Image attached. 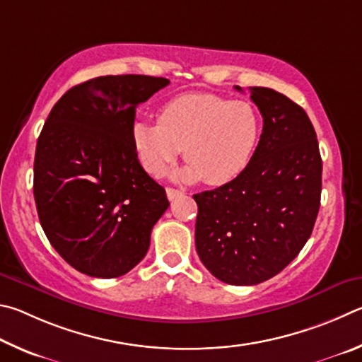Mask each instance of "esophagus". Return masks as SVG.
<instances>
[{"label": "esophagus", "mask_w": 362, "mask_h": 362, "mask_svg": "<svg viewBox=\"0 0 362 362\" xmlns=\"http://www.w3.org/2000/svg\"><path fill=\"white\" fill-rule=\"evenodd\" d=\"M180 195H182V192L180 191V189L167 187V197H168V200H175V199L180 197Z\"/></svg>", "instance_id": "esophagus-1"}]
</instances>
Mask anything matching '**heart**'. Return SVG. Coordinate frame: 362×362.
Listing matches in <instances>:
<instances>
[{"label":"heart","instance_id":"obj_1","mask_svg":"<svg viewBox=\"0 0 362 362\" xmlns=\"http://www.w3.org/2000/svg\"><path fill=\"white\" fill-rule=\"evenodd\" d=\"M261 135V119L246 101L214 93H185L160 107L157 122L132 125L136 157L149 175L158 176L181 154L189 162L175 180L221 186L248 167Z\"/></svg>","mask_w":362,"mask_h":362}]
</instances>
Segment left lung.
I'll return each mask as SVG.
<instances>
[{
    "label": "left lung",
    "instance_id": "left-lung-1",
    "mask_svg": "<svg viewBox=\"0 0 362 362\" xmlns=\"http://www.w3.org/2000/svg\"><path fill=\"white\" fill-rule=\"evenodd\" d=\"M250 92L264 119L250 165L227 185L194 195L200 261L235 286L262 283L294 261L321 200L322 162L307 112L274 88Z\"/></svg>",
    "mask_w": 362,
    "mask_h": 362
}]
</instances>
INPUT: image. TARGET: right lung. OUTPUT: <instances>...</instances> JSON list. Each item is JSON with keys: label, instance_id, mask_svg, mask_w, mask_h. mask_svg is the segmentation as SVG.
<instances>
[{"label": "right lung", "instance_id": "1", "mask_svg": "<svg viewBox=\"0 0 362 362\" xmlns=\"http://www.w3.org/2000/svg\"><path fill=\"white\" fill-rule=\"evenodd\" d=\"M168 84L141 74L100 76L69 88L42 127L33 180L37 216L50 245L81 274L130 272L170 206L132 141L136 106Z\"/></svg>", "mask_w": 362, "mask_h": 362}]
</instances>
